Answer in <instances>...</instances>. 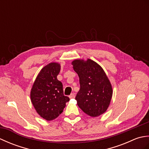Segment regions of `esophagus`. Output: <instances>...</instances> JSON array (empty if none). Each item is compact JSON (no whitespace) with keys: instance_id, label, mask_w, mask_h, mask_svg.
I'll list each match as a JSON object with an SVG mask.
<instances>
[{"instance_id":"1","label":"esophagus","mask_w":149,"mask_h":149,"mask_svg":"<svg viewBox=\"0 0 149 149\" xmlns=\"http://www.w3.org/2000/svg\"><path fill=\"white\" fill-rule=\"evenodd\" d=\"M70 99H73V98L75 97V93H71L70 95H69Z\"/></svg>"}]
</instances>
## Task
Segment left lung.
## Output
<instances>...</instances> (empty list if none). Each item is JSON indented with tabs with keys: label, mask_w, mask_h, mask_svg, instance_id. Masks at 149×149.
Here are the masks:
<instances>
[{
	"label": "left lung",
	"mask_w": 149,
	"mask_h": 149,
	"mask_svg": "<svg viewBox=\"0 0 149 149\" xmlns=\"http://www.w3.org/2000/svg\"><path fill=\"white\" fill-rule=\"evenodd\" d=\"M72 64L79 77L80 90L75 97L78 106L92 117L105 113L111 100L113 90L102 68L90 59H75Z\"/></svg>",
	"instance_id": "obj_1"
}]
</instances>
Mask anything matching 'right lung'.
<instances>
[{"label":"right lung","instance_id":"right-lung-1","mask_svg":"<svg viewBox=\"0 0 149 149\" xmlns=\"http://www.w3.org/2000/svg\"><path fill=\"white\" fill-rule=\"evenodd\" d=\"M61 66L50 63L41 70L31 91V100L37 113L46 120L56 118L70 100L63 94V84L57 79Z\"/></svg>","mask_w":149,"mask_h":149}]
</instances>
